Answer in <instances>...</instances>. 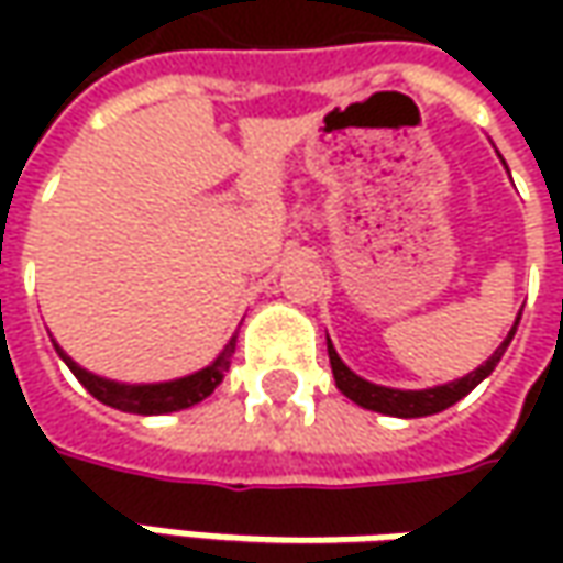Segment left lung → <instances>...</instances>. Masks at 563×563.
I'll return each mask as SVG.
<instances>
[{
    "instance_id": "8db88e82",
    "label": "left lung",
    "mask_w": 563,
    "mask_h": 563,
    "mask_svg": "<svg viewBox=\"0 0 563 563\" xmlns=\"http://www.w3.org/2000/svg\"><path fill=\"white\" fill-rule=\"evenodd\" d=\"M520 313H523V310H520ZM517 325H520V316H517V322H514V329L508 332V338L501 341V347H498L479 369L466 373V376L457 378V382L435 385V388H422V391H400V388H385V385H373V382L360 378L357 373H351V369L341 363V357L335 354V347H332V341H329V360H332L335 385L341 388L344 398H351L354 404H360V407H366V410H376V413L413 420V417H429V413L448 410L451 404H457L461 398H466V395H470V391L498 366V360L505 357V351H508L510 338L517 332Z\"/></svg>"
}]
</instances>
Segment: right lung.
<instances>
[{
    "label": "right lung",
    "mask_w": 563,
    "mask_h": 563,
    "mask_svg": "<svg viewBox=\"0 0 563 563\" xmlns=\"http://www.w3.org/2000/svg\"><path fill=\"white\" fill-rule=\"evenodd\" d=\"M58 357L68 363V369L75 373L77 382L102 404L124 410V413H141V417H159V413H172V410H185L194 407L203 398L216 391V385L225 378L228 366H231V354H234V338L225 344V351L212 360L206 369L194 373V376L175 378V382H156V385H121L112 378H99L87 369H80L68 354H62V347L55 344Z\"/></svg>",
    "instance_id": "1"
}]
</instances>
